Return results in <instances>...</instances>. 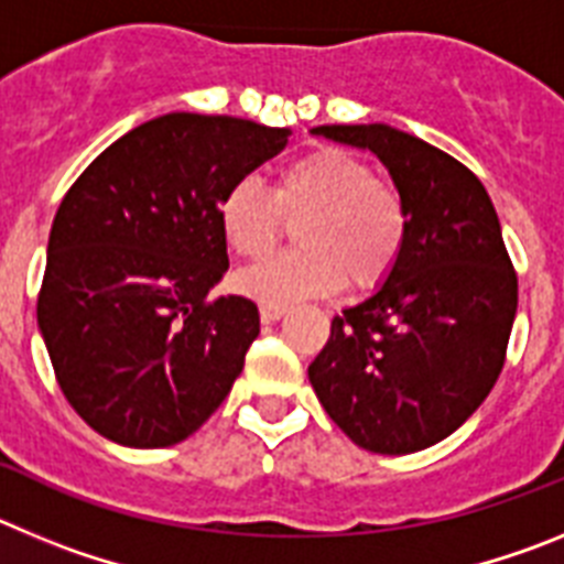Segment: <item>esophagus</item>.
Wrapping results in <instances>:
<instances>
[{
  "label": "esophagus",
  "mask_w": 564,
  "mask_h": 564,
  "mask_svg": "<svg viewBox=\"0 0 564 564\" xmlns=\"http://www.w3.org/2000/svg\"><path fill=\"white\" fill-rule=\"evenodd\" d=\"M285 313L288 307L282 305H259V316H262V322H279Z\"/></svg>",
  "instance_id": "esophagus-1"
}]
</instances>
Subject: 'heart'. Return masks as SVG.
Here are the masks:
<instances>
[{
    "instance_id": "obj_1",
    "label": "heart",
    "mask_w": 564,
    "mask_h": 564,
    "mask_svg": "<svg viewBox=\"0 0 564 564\" xmlns=\"http://www.w3.org/2000/svg\"><path fill=\"white\" fill-rule=\"evenodd\" d=\"M285 223H296V251L237 276V288L262 305L291 307L347 285L370 291L390 276L410 234V208L392 183L352 152L318 147L285 163L271 194L239 181L223 194L220 228L234 253L262 259Z\"/></svg>"
}]
</instances>
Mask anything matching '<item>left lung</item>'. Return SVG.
<instances>
[{"instance_id": "1", "label": "left lung", "mask_w": 564, "mask_h": 564, "mask_svg": "<svg viewBox=\"0 0 564 564\" xmlns=\"http://www.w3.org/2000/svg\"><path fill=\"white\" fill-rule=\"evenodd\" d=\"M311 132L376 154L406 200L410 234L376 293L333 318L307 378L361 449H430L475 415L506 361L517 273L500 220L475 174L415 134L387 123Z\"/></svg>"}]
</instances>
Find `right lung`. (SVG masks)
<instances>
[{"label": "right lung", "mask_w": 564, "mask_h": 564, "mask_svg": "<svg viewBox=\"0 0 564 564\" xmlns=\"http://www.w3.org/2000/svg\"><path fill=\"white\" fill-rule=\"evenodd\" d=\"M291 129L169 112L129 129L64 194L50 228L39 330L69 406L107 441L163 449L226 401L259 336L226 276L223 194Z\"/></svg>", "instance_id": "1"}]
</instances>
